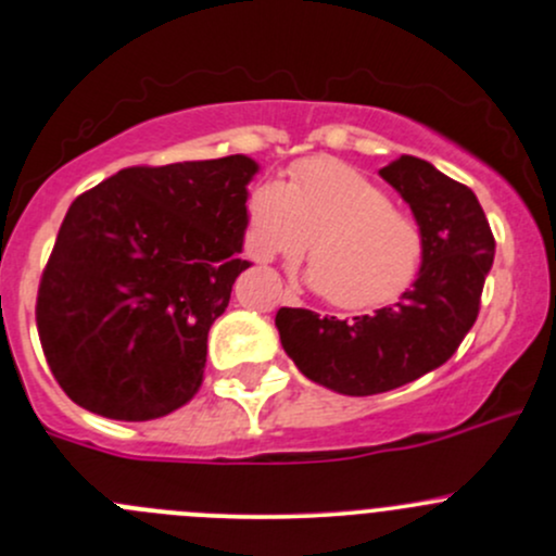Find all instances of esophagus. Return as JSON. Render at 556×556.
I'll use <instances>...</instances> for the list:
<instances>
[{
    "instance_id": "esophagus-1",
    "label": "esophagus",
    "mask_w": 556,
    "mask_h": 556,
    "mask_svg": "<svg viewBox=\"0 0 556 556\" xmlns=\"http://www.w3.org/2000/svg\"><path fill=\"white\" fill-rule=\"evenodd\" d=\"M283 300H286V302H296V296L291 294V291H286V294H283Z\"/></svg>"
}]
</instances>
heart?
Listing matches in <instances>:
<instances>
[{"label":"heart","mask_w":556,"mask_h":556,"mask_svg":"<svg viewBox=\"0 0 556 556\" xmlns=\"http://www.w3.org/2000/svg\"><path fill=\"white\" fill-rule=\"evenodd\" d=\"M309 241V283L352 313L400 300L424 262L416 219L337 159L300 161L289 182L262 180L247 199V247L256 260H291Z\"/></svg>","instance_id":"obj_1"}]
</instances>
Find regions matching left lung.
I'll return each mask as SVG.
<instances>
[{"label":"left lung","instance_id":"left-lung-1","mask_svg":"<svg viewBox=\"0 0 556 556\" xmlns=\"http://www.w3.org/2000/svg\"><path fill=\"white\" fill-rule=\"evenodd\" d=\"M381 180L410 206L424 236L414 286L392 307L352 320L280 307L276 326L286 355L315 384L339 395L390 392L440 368L475 326L495 241L480 201L429 161L400 156Z\"/></svg>","mask_w":556,"mask_h":556}]
</instances>
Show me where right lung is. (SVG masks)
<instances>
[{
  "instance_id": "add662e5",
  "label": "right lung",
  "mask_w": 556,
  "mask_h": 556,
  "mask_svg": "<svg viewBox=\"0 0 556 556\" xmlns=\"http://www.w3.org/2000/svg\"><path fill=\"white\" fill-rule=\"evenodd\" d=\"M260 164L129 166L65 214L37 296L41 350L63 392L116 421L172 414L199 392L225 313Z\"/></svg>"
}]
</instances>
